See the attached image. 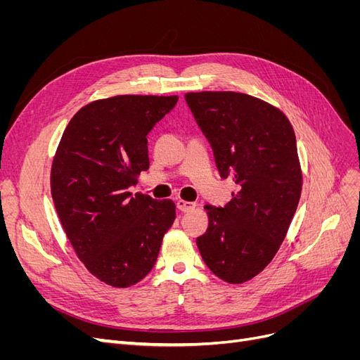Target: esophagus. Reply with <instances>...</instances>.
Wrapping results in <instances>:
<instances>
[{
	"mask_svg": "<svg viewBox=\"0 0 360 360\" xmlns=\"http://www.w3.org/2000/svg\"><path fill=\"white\" fill-rule=\"evenodd\" d=\"M195 202H191V201H184V200H179L177 201V209L180 210V212H191V210H193L195 209Z\"/></svg>",
	"mask_w": 360,
	"mask_h": 360,
	"instance_id": "esophagus-1",
	"label": "esophagus"
}]
</instances>
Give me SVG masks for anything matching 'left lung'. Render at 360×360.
Instances as JSON below:
<instances>
[{"label": "left lung", "mask_w": 360, "mask_h": 360, "mask_svg": "<svg viewBox=\"0 0 360 360\" xmlns=\"http://www.w3.org/2000/svg\"><path fill=\"white\" fill-rule=\"evenodd\" d=\"M184 99L221 177L237 184L230 202L204 207L209 228L197 245L217 278L242 284L275 257L296 213L302 191L296 135L278 108L249 94L201 91Z\"/></svg>", "instance_id": "obj_1"}]
</instances>
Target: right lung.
Instances as JSON below:
<instances>
[{
  "instance_id": "1",
  "label": "right lung",
  "mask_w": 360,
  "mask_h": 360,
  "mask_svg": "<svg viewBox=\"0 0 360 360\" xmlns=\"http://www.w3.org/2000/svg\"><path fill=\"white\" fill-rule=\"evenodd\" d=\"M179 96L91 102L64 130L51 171L52 200L76 255L108 285H135L153 269L174 219L171 200L132 195L150 167L147 135Z\"/></svg>"
}]
</instances>
